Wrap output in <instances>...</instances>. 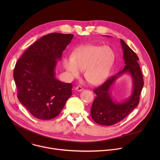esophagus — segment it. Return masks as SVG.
<instances>
[{
    "label": "esophagus",
    "instance_id": "esophagus-1",
    "mask_svg": "<svg viewBox=\"0 0 160 160\" xmlns=\"http://www.w3.org/2000/svg\"><path fill=\"white\" fill-rule=\"evenodd\" d=\"M75 90H76L77 91H78V92H80V91L83 90V88H82L81 86H78V87H77L75 88Z\"/></svg>",
    "mask_w": 160,
    "mask_h": 160
}]
</instances>
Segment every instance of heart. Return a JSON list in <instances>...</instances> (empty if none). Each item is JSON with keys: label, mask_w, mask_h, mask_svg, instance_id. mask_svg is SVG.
Returning a JSON list of instances; mask_svg holds the SVG:
<instances>
[{"label": "heart", "mask_w": 160, "mask_h": 160, "mask_svg": "<svg viewBox=\"0 0 160 160\" xmlns=\"http://www.w3.org/2000/svg\"><path fill=\"white\" fill-rule=\"evenodd\" d=\"M114 61L115 53L110 47L90 44L75 49L72 56H65L62 64L70 78L79 77L85 70L87 81L99 85L108 77Z\"/></svg>", "instance_id": "1"}]
</instances>
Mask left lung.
Returning <instances> with one entry per match:
<instances>
[{
  "label": "left lung",
  "instance_id": "obj_1",
  "mask_svg": "<svg viewBox=\"0 0 160 160\" xmlns=\"http://www.w3.org/2000/svg\"><path fill=\"white\" fill-rule=\"evenodd\" d=\"M120 43L125 64L123 69L94 90L96 98L91 107L90 115L96 123L101 125H112L123 120L139 104V96L144 86L138 56L122 39ZM125 74H128L132 79V92L129 97L118 102L112 97L111 88L117 79Z\"/></svg>",
  "mask_w": 160,
  "mask_h": 160
}]
</instances>
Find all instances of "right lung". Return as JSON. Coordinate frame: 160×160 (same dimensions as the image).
<instances>
[{
	"mask_svg": "<svg viewBox=\"0 0 160 160\" xmlns=\"http://www.w3.org/2000/svg\"><path fill=\"white\" fill-rule=\"evenodd\" d=\"M74 35L52 33L44 35L22 54L14 70L18 98L35 118L56 117L72 95V84L56 77V66Z\"/></svg>",
	"mask_w": 160,
	"mask_h": 160,
	"instance_id": "obj_1",
	"label": "right lung"
}]
</instances>
